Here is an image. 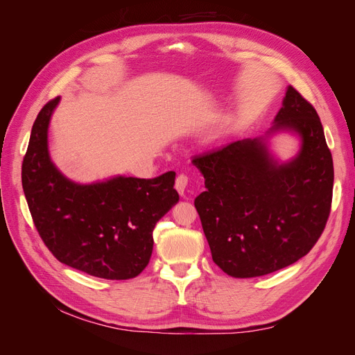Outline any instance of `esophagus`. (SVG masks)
<instances>
[{
  "mask_svg": "<svg viewBox=\"0 0 355 355\" xmlns=\"http://www.w3.org/2000/svg\"><path fill=\"white\" fill-rule=\"evenodd\" d=\"M187 187H188V176L187 175H179L176 178V184H175L176 191L179 192L180 196H184L185 191H187Z\"/></svg>",
  "mask_w": 355,
  "mask_h": 355,
  "instance_id": "obj_1",
  "label": "esophagus"
}]
</instances>
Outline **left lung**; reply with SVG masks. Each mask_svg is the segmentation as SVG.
<instances>
[{
  "instance_id": "1",
  "label": "left lung",
  "mask_w": 355,
  "mask_h": 355,
  "mask_svg": "<svg viewBox=\"0 0 355 355\" xmlns=\"http://www.w3.org/2000/svg\"><path fill=\"white\" fill-rule=\"evenodd\" d=\"M287 130L302 146L288 163L263 137L196 155L206 191L196 198L213 262L235 278L271 274L304 257L323 234L333 194V159L314 106L288 85L266 135Z\"/></svg>"
}]
</instances>
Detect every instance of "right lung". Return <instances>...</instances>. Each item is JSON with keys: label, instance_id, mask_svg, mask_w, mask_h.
<instances>
[{"label": "right lung", "instance_id": "add662e5", "mask_svg": "<svg viewBox=\"0 0 355 355\" xmlns=\"http://www.w3.org/2000/svg\"><path fill=\"white\" fill-rule=\"evenodd\" d=\"M59 101L47 102L37 115L22 163L32 220L59 262L106 280L135 278L151 259L157 222L179 201L176 173L75 184L49 154V124Z\"/></svg>", "mask_w": 355, "mask_h": 355}]
</instances>
